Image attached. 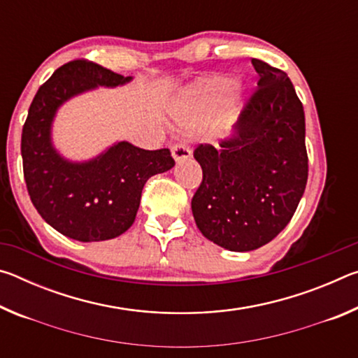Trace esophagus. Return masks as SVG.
<instances>
[{
  "instance_id": "esophagus-1",
  "label": "esophagus",
  "mask_w": 358,
  "mask_h": 358,
  "mask_svg": "<svg viewBox=\"0 0 358 358\" xmlns=\"http://www.w3.org/2000/svg\"><path fill=\"white\" fill-rule=\"evenodd\" d=\"M171 151H172V156H173L175 162H181L185 159H189V157L192 156L191 148L185 143H175Z\"/></svg>"
}]
</instances>
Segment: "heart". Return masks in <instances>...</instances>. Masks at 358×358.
Returning a JSON list of instances; mask_svg holds the SVG:
<instances>
[{
    "label": "heart",
    "instance_id": "1",
    "mask_svg": "<svg viewBox=\"0 0 358 358\" xmlns=\"http://www.w3.org/2000/svg\"><path fill=\"white\" fill-rule=\"evenodd\" d=\"M234 82L230 78H210L197 83L196 87L187 90L183 93V98L180 101L178 113L186 123L197 121V113L205 110L208 106L213 104L221 96L232 88Z\"/></svg>",
    "mask_w": 358,
    "mask_h": 358
}]
</instances>
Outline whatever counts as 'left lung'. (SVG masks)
<instances>
[{
    "mask_svg": "<svg viewBox=\"0 0 358 358\" xmlns=\"http://www.w3.org/2000/svg\"><path fill=\"white\" fill-rule=\"evenodd\" d=\"M251 63L259 87L232 137L220 148L194 150L203 172L191 201L194 220L205 238L238 252L266 245L287 226L308 180L305 112L294 85L284 71Z\"/></svg>",
    "mask_w": 358,
    "mask_h": 358,
    "instance_id": "left-lung-1",
    "label": "left lung"
}]
</instances>
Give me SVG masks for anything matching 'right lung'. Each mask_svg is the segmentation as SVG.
I'll use <instances>...</instances> for the list:
<instances>
[{
	"label": "right lung",
	"instance_id": "1",
	"mask_svg": "<svg viewBox=\"0 0 358 358\" xmlns=\"http://www.w3.org/2000/svg\"><path fill=\"white\" fill-rule=\"evenodd\" d=\"M87 59L58 68L38 90L22 131L27 189L47 224L72 240L104 241L124 234L136 220L142 189L175 166L167 148L143 150L117 142L90 161L74 162L53 147L52 124L66 101L98 87L131 80Z\"/></svg>",
	"mask_w": 358,
	"mask_h": 358
}]
</instances>
